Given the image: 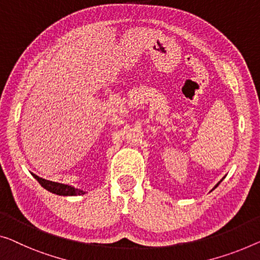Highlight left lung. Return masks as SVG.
I'll return each mask as SVG.
<instances>
[{"mask_svg": "<svg viewBox=\"0 0 260 260\" xmlns=\"http://www.w3.org/2000/svg\"><path fill=\"white\" fill-rule=\"evenodd\" d=\"M223 179H224V177H223ZM223 179H222V180H223ZM218 184H219V182H218V183H217V184H216V187H217V185H218ZM216 187H215V188H216Z\"/></svg>", "mask_w": 260, "mask_h": 260, "instance_id": "1", "label": "left lung"}]
</instances>
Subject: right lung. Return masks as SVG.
<instances>
[{"instance_id":"obj_1","label":"right lung","mask_w":260,"mask_h":260,"mask_svg":"<svg viewBox=\"0 0 260 260\" xmlns=\"http://www.w3.org/2000/svg\"><path fill=\"white\" fill-rule=\"evenodd\" d=\"M35 179H36L40 184L46 190H49L50 192L57 193V195H61V196H77V195H83L85 191L80 190V189H76L71 187V185L68 184H61V183H57V182H52V181H48L42 179V177H38L37 175L32 174Z\"/></svg>"}]
</instances>
